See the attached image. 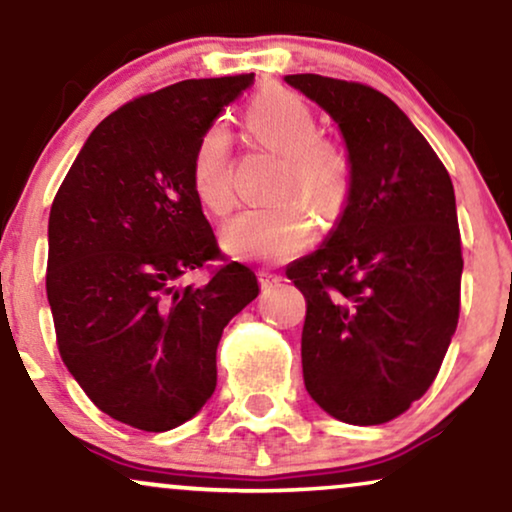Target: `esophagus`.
Instances as JSON below:
<instances>
[{"instance_id": "1", "label": "esophagus", "mask_w": 512, "mask_h": 512, "mask_svg": "<svg viewBox=\"0 0 512 512\" xmlns=\"http://www.w3.org/2000/svg\"><path fill=\"white\" fill-rule=\"evenodd\" d=\"M257 279H260V286H262L264 291H267V289H272V286H279L281 281H284V279H281L279 274H274V272H267V269H262V272L257 274Z\"/></svg>"}]
</instances>
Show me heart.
<instances>
[{
  "mask_svg": "<svg viewBox=\"0 0 512 512\" xmlns=\"http://www.w3.org/2000/svg\"><path fill=\"white\" fill-rule=\"evenodd\" d=\"M248 127L272 154L286 158L276 197V207L250 209L226 223L221 245L240 260L284 262L305 250L315 236V221L303 197L322 221L342 214L351 192L349 161L337 146L317 139L320 129L310 105L286 88H269L250 103ZM192 187L211 214L223 216L233 209L228 129L211 125L199 139L192 156Z\"/></svg>",
  "mask_w": 512,
  "mask_h": 512,
  "instance_id": "b5f03b06",
  "label": "heart"
}]
</instances>
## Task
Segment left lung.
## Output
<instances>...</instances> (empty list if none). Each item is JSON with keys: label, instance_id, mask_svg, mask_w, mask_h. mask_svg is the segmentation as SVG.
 Returning a JSON list of instances; mask_svg holds the SVG:
<instances>
[{"label": "left lung", "instance_id": "8db88e82", "mask_svg": "<svg viewBox=\"0 0 512 512\" xmlns=\"http://www.w3.org/2000/svg\"><path fill=\"white\" fill-rule=\"evenodd\" d=\"M284 81L337 122L351 168L334 228L286 269L308 303L305 390L344 424H385L431 387L455 334V190L424 134L380 91L320 74Z\"/></svg>", "mask_w": 512, "mask_h": 512}]
</instances>
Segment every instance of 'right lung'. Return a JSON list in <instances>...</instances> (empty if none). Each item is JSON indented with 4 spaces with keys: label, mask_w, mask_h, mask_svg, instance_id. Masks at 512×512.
<instances>
[{
    "label": "right lung",
    "mask_w": 512,
    "mask_h": 512,
    "mask_svg": "<svg viewBox=\"0 0 512 512\" xmlns=\"http://www.w3.org/2000/svg\"><path fill=\"white\" fill-rule=\"evenodd\" d=\"M255 74L187 79L134 98L88 134L48 223V301L60 356L98 409L161 433L216 390L223 327L260 286L221 255L192 187L202 134Z\"/></svg>",
    "instance_id": "add662e5"
}]
</instances>
